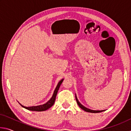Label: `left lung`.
<instances>
[{
    "mask_svg": "<svg viewBox=\"0 0 131 131\" xmlns=\"http://www.w3.org/2000/svg\"><path fill=\"white\" fill-rule=\"evenodd\" d=\"M75 97H76V100L77 102V103L78 104V105L80 107L81 109H83V110L85 111V112H89V113H100V112H103L104 110H91L90 108H87L85 106H84L83 105H81V104L80 103V102L79 101L78 99H77L76 95H75Z\"/></svg>",
    "mask_w": 131,
    "mask_h": 131,
    "instance_id": "1",
    "label": "left lung"
}]
</instances>
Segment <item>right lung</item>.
<instances>
[{
    "instance_id": "right-lung-1",
    "label": "right lung",
    "mask_w": 131,
    "mask_h": 131,
    "mask_svg": "<svg viewBox=\"0 0 131 131\" xmlns=\"http://www.w3.org/2000/svg\"><path fill=\"white\" fill-rule=\"evenodd\" d=\"M63 80L64 79H62L61 81H59V83H58L56 88H55L54 93H53L52 97H51V99L47 102H46V103L43 104V105L35 106H30V107H26V106H24L23 105H22L21 103H19V104H20V105L22 106V107L26 108V109H27L28 110L35 111V112H43V111L47 110V109H48V108L51 107V106H52L54 104L57 92H58V91L59 88V87H60V85H61L62 83L63 82Z\"/></svg>"
}]
</instances>
